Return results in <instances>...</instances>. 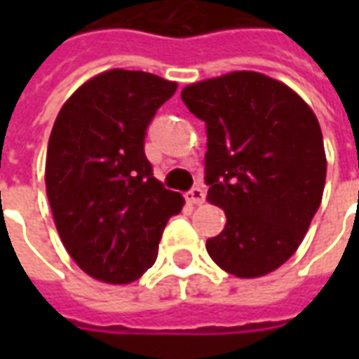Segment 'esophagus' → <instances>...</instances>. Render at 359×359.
<instances>
[{"label": "esophagus", "mask_w": 359, "mask_h": 359, "mask_svg": "<svg viewBox=\"0 0 359 359\" xmlns=\"http://www.w3.org/2000/svg\"><path fill=\"white\" fill-rule=\"evenodd\" d=\"M203 200H205V192L202 188H192L187 194V202L192 203V205H200V203H203Z\"/></svg>", "instance_id": "obj_1"}]
</instances>
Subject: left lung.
<instances>
[{"label": "left lung", "instance_id": "left-lung-1", "mask_svg": "<svg viewBox=\"0 0 359 359\" xmlns=\"http://www.w3.org/2000/svg\"><path fill=\"white\" fill-rule=\"evenodd\" d=\"M180 97L205 123L208 202L226 215L208 254L234 277H264L298 250L323 198L316 113L292 88L254 71L188 84Z\"/></svg>", "mask_w": 359, "mask_h": 359}]
</instances>
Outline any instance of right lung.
Returning a JSON list of instances; mask_svg holds the SVG:
<instances>
[{
  "label": "right lung",
  "instance_id": "1",
  "mask_svg": "<svg viewBox=\"0 0 359 359\" xmlns=\"http://www.w3.org/2000/svg\"><path fill=\"white\" fill-rule=\"evenodd\" d=\"M177 82L111 69L63 103L51 128L46 192L63 246L86 275L128 285L156 264L167 221L184 198L163 188L144 136Z\"/></svg>",
  "mask_w": 359,
  "mask_h": 359
}]
</instances>
